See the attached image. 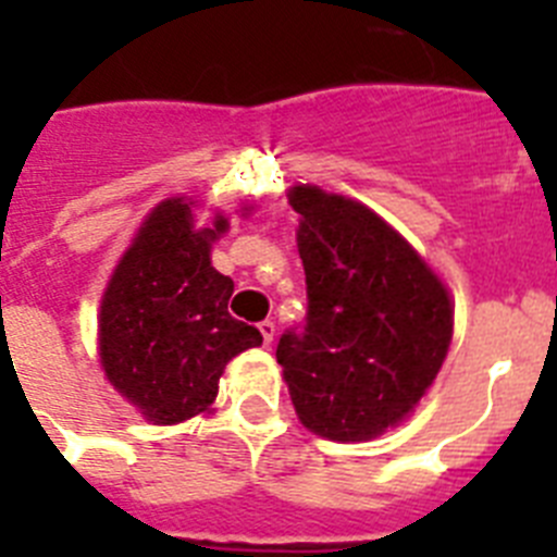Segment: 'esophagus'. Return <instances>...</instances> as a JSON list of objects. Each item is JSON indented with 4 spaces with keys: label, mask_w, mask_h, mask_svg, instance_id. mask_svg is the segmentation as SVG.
I'll use <instances>...</instances> for the list:
<instances>
[{
    "label": "esophagus",
    "mask_w": 557,
    "mask_h": 557,
    "mask_svg": "<svg viewBox=\"0 0 557 557\" xmlns=\"http://www.w3.org/2000/svg\"><path fill=\"white\" fill-rule=\"evenodd\" d=\"M259 332H262L264 346H270V343H273V334H275V323L273 321H262V323H259Z\"/></svg>",
    "instance_id": "obj_1"
}]
</instances>
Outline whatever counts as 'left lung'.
Instances as JSON below:
<instances>
[{
  "label": "left lung",
  "instance_id": "left-lung-1",
  "mask_svg": "<svg viewBox=\"0 0 557 557\" xmlns=\"http://www.w3.org/2000/svg\"><path fill=\"white\" fill-rule=\"evenodd\" d=\"M301 214L307 321L275 359L301 424L368 441L421 401L451 343V301L424 259L371 209L318 186L289 189Z\"/></svg>",
  "mask_w": 557,
  "mask_h": 557
}]
</instances>
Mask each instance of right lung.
Instances as JSON below:
<instances>
[{"label": "right lung", "instance_id": "obj_1", "mask_svg": "<svg viewBox=\"0 0 557 557\" xmlns=\"http://www.w3.org/2000/svg\"><path fill=\"white\" fill-rule=\"evenodd\" d=\"M228 220L195 231L184 198L152 209L113 270L100 309L106 376L152 424L209 410L228 359L262 343L228 314L234 282L211 268L209 248Z\"/></svg>", "mask_w": 557, "mask_h": 557}]
</instances>
